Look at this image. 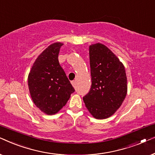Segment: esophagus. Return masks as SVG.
<instances>
[{"label":"esophagus","instance_id":"esophagus-1","mask_svg":"<svg viewBox=\"0 0 155 155\" xmlns=\"http://www.w3.org/2000/svg\"><path fill=\"white\" fill-rule=\"evenodd\" d=\"M71 83H72V84H73V86L75 88V85H76V82L75 81V80H73V81H72V82H71Z\"/></svg>","mask_w":155,"mask_h":155}]
</instances>
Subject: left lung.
I'll use <instances>...</instances> for the list:
<instances>
[{"mask_svg": "<svg viewBox=\"0 0 155 155\" xmlns=\"http://www.w3.org/2000/svg\"><path fill=\"white\" fill-rule=\"evenodd\" d=\"M92 85L83 101L97 119L109 118L119 109L127 94L125 68L116 55L104 44L90 46Z\"/></svg>", "mask_w": 155, "mask_h": 155, "instance_id": "8db88e82", "label": "left lung"}]
</instances>
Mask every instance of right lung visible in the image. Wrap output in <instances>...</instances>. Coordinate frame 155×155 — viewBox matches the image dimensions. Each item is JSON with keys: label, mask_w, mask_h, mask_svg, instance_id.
I'll use <instances>...</instances> for the list:
<instances>
[{"label": "right lung", "mask_w": 155, "mask_h": 155, "mask_svg": "<svg viewBox=\"0 0 155 155\" xmlns=\"http://www.w3.org/2000/svg\"><path fill=\"white\" fill-rule=\"evenodd\" d=\"M63 44H51L36 59L28 76V86L35 104L48 115L60 111L75 92L59 64L58 54Z\"/></svg>", "instance_id": "1"}]
</instances>
